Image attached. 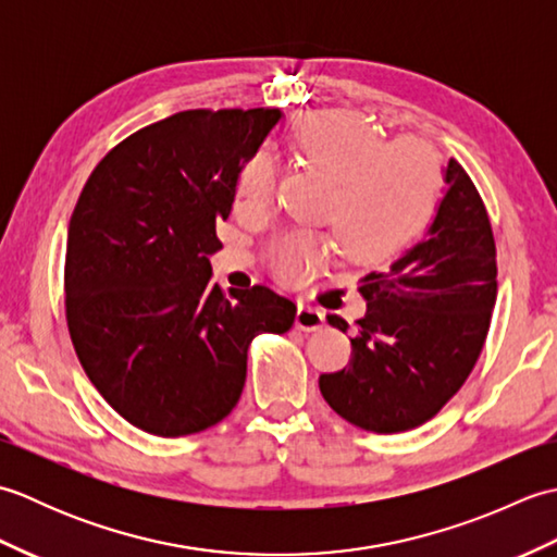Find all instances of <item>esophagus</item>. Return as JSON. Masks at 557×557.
Here are the masks:
<instances>
[{
    "mask_svg": "<svg viewBox=\"0 0 557 557\" xmlns=\"http://www.w3.org/2000/svg\"><path fill=\"white\" fill-rule=\"evenodd\" d=\"M294 323H297V327L304 330V333H315V330H321L325 325V315H323V311H318L315 306L299 301V309H297V318H294Z\"/></svg>",
    "mask_w": 557,
    "mask_h": 557,
    "instance_id": "esophagus-1",
    "label": "esophagus"
}]
</instances>
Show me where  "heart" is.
Returning a JSON list of instances; mask_svg holds the SVG:
<instances>
[{"mask_svg": "<svg viewBox=\"0 0 557 557\" xmlns=\"http://www.w3.org/2000/svg\"><path fill=\"white\" fill-rule=\"evenodd\" d=\"M299 156L333 180L325 215L354 258L405 244L429 220L443 188V164L417 140L387 138L351 112H313L294 124ZM275 194V164L265 150L248 158L234 188L236 208L263 210ZM333 256V236L294 227L272 236L268 263L282 282H304Z\"/></svg>", "mask_w": 557, "mask_h": 557, "instance_id": "1", "label": "heart"}]
</instances>
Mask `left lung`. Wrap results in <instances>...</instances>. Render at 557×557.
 Masks as SVG:
<instances>
[{"instance_id": "left-lung-1", "label": "left lung", "mask_w": 557, "mask_h": 557, "mask_svg": "<svg viewBox=\"0 0 557 557\" xmlns=\"http://www.w3.org/2000/svg\"><path fill=\"white\" fill-rule=\"evenodd\" d=\"M447 194L429 234L385 272L361 280L366 315L351 361L318 377L342 419L373 433H401L433 419L481 357L498 294L486 206L465 168L449 158ZM327 323L347 333L339 315Z\"/></svg>"}]
</instances>
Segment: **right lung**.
Listing matches in <instances>:
<instances>
[{
    "mask_svg": "<svg viewBox=\"0 0 557 557\" xmlns=\"http://www.w3.org/2000/svg\"><path fill=\"white\" fill-rule=\"evenodd\" d=\"M280 116L176 112L116 144L78 196L69 335L90 383L140 431L180 437L220 423L242 397L253 337L294 325L292 299L265 285L224 292L208 260L244 162Z\"/></svg>",
    "mask_w": 557,
    "mask_h": 557,
    "instance_id": "right-lung-1",
    "label": "right lung"
}]
</instances>
